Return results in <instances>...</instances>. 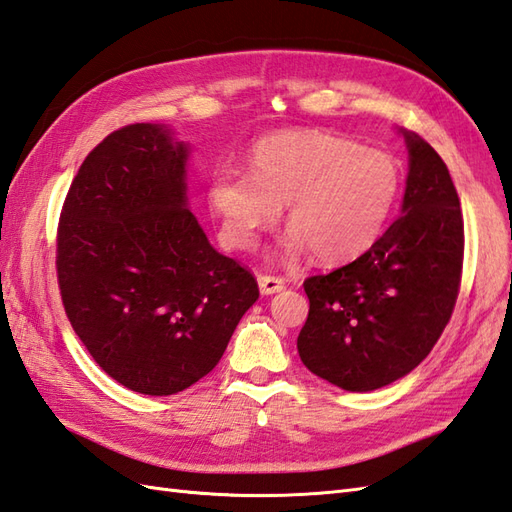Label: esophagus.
<instances>
[{"label":"esophagus","mask_w":512,"mask_h":512,"mask_svg":"<svg viewBox=\"0 0 512 512\" xmlns=\"http://www.w3.org/2000/svg\"><path fill=\"white\" fill-rule=\"evenodd\" d=\"M285 288V281L275 275H259V290L261 294H277Z\"/></svg>","instance_id":"obj_1"}]
</instances>
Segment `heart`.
Masks as SVG:
<instances>
[{
    "label": "heart",
    "instance_id": "heart-1",
    "mask_svg": "<svg viewBox=\"0 0 512 512\" xmlns=\"http://www.w3.org/2000/svg\"><path fill=\"white\" fill-rule=\"evenodd\" d=\"M401 185V168L388 152L325 130H281L257 141L251 174L213 176L207 198L231 248H253L285 205L290 251L312 248L323 264H347L382 237Z\"/></svg>",
    "mask_w": 512,
    "mask_h": 512
}]
</instances>
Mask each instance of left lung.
<instances>
[{
  "label": "left lung",
  "instance_id": "obj_1",
  "mask_svg": "<svg viewBox=\"0 0 512 512\" xmlns=\"http://www.w3.org/2000/svg\"><path fill=\"white\" fill-rule=\"evenodd\" d=\"M410 172L401 216L351 264L307 277L310 314L296 340L303 364L329 384L366 392L419 366L460 292L465 220L445 161L406 133Z\"/></svg>",
  "mask_w": 512,
  "mask_h": 512
}]
</instances>
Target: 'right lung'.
I'll list each match as a JSON object with an SVG mask.
<instances>
[{
    "label": "right lung",
    "mask_w": 512,
    "mask_h": 512,
    "mask_svg": "<svg viewBox=\"0 0 512 512\" xmlns=\"http://www.w3.org/2000/svg\"><path fill=\"white\" fill-rule=\"evenodd\" d=\"M187 146L130 124L82 161L56 231L65 314L91 358L141 395H174L213 371L259 299L185 196Z\"/></svg>",
    "instance_id": "1"
}]
</instances>
